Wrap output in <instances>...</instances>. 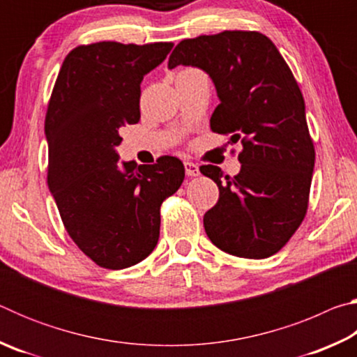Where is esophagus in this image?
I'll return each mask as SVG.
<instances>
[{
    "label": "esophagus",
    "instance_id": "obj_1",
    "mask_svg": "<svg viewBox=\"0 0 357 357\" xmlns=\"http://www.w3.org/2000/svg\"><path fill=\"white\" fill-rule=\"evenodd\" d=\"M184 168H185V174L187 176H198L200 174V168H198L197 164H193V162H184Z\"/></svg>",
    "mask_w": 357,
    "mask_h": 357
}]
</instances>
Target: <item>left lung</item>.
Wrapping results in <instances>:
<instances>
[{
    "mask_svg": "<svg viewBox=\"0 0 357 357\" xmlns=\"http://www.w3.org/2000/svg\"><path fill=\"white\" fill-rule=\"evenodd\" d=\"M200 68L220 104L211 130L243 143L234 178L215 165L200 172L219 187V202L203 217L208 238L241 258H268L285 245L309 208L315 148L305 104L291 69L258 31H223L184 39L168 68Z\"/></svg>",
    "mask_w": 357,
    "mask_h": 357,
    "instance_id": "8db88e82",
    "label": "left lung"
}]
</instances>
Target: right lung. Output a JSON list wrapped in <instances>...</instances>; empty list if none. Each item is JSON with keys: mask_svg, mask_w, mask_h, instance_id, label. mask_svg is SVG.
I'll return each mask as SVG.
<instances>
[{"mask_svg": "<svg viewBox=\"0 0 357 357\" xmlns=\"http://www.w3.org/2000/svg\"><path fill=\"white\" fill-rule=\"evenodd\" d=\"M173 48L96 42L69 52L45 114L47 184L69 236L105 269H124L154 250L160 204L184 181L178 157L118 165L121 128L140 121V83Z\"/></svg>", "mask_w": 357, "mask_h": 357, "instance_id": "obj_1", "label": "right lung"}]
</instances>
